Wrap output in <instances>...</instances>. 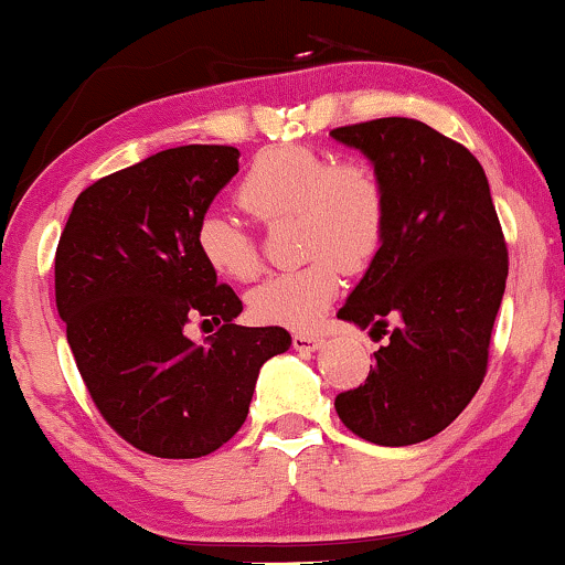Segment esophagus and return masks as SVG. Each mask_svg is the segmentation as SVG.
<instances>
[{
	"mask_svg": "<svg viewBox=\"0 0 565 565\" xmlns=\"http://www.w3.org/2000/svg\"><path fill=\"white\" fill-rule=\"evenodd\" d=\"M323 344V339L316 333H295L291 335V347L297 349V352H316Z\"/></svg>",
	"mask_w": 565,
	"mask_h": 565,
	"instance_id": "obj_1",
	"label": "esophagus"
}]
</instances>
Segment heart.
Masks as SVG:
<instances>
[{
	"mask_svg": "<svg viewBox=\"0 0 565 565\" xmlns=\"http://www.w3.org/2000/svg\"><path fill=\"white\" fill-rule=\"evenodd\" d=\"M237 203L260 224L295 218L297 253L305 266L276 274L247 295V310L263 326L312 328L341 289V268L365 270L388 226L381 177L356 159L333 161L307 142L263 148L237 188ZM195 247L213 274L249 281L260 270L258 242L237 221L205 213Z\"/></svg>",
	"mask_w": 565,
	"mask_h": 565,
	"instance_id": "heart-1",
	"label": "heart"
}]
</instances>
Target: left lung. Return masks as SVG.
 Instances as JSON below:
<instances>
[{
  "instance_id": "obj_1",
  "label": "left lung",
  "mask_w": 565,
  "mask_h": 565,
  "mask_svg": "<svg viewBox=\"0 0 565 565\" xmlns=\"http://www.w3.org/2000/svg\"><path fill=\"white\" fill-rule=\"evenodd\" d=\"M331 135L375 163L388 198L383 245L339 310L388 344L365 383L335 396V414L377 446H412L446 430L480 391L509 247L484 169L461 142L406 117Z\"/></svg>"
}]
</instances>
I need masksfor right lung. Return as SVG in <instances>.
<instances>
[{
  "label": "right lung",
  "instance_id": "1",
  "mask_svg": "<svg viewBox=\"0 0 565 565\" xmlns=\"http://www.w3.org/2000/svg\"><path fill=\"white\" fill-rule=\"evenodd\" d=\"M232 146H180L77 195L56 245V310L106 425L159 459L209 456L245 425L263 362L287 352L278 326L245 328L232 287L195 247V226L239 171ZM195 317L220 331L183 335Z\"/></svg>",
  "mask_w": 565,
  "mask_h": 565
}]
</instances>
